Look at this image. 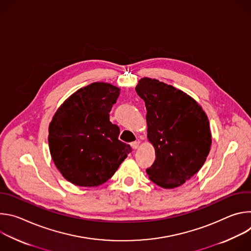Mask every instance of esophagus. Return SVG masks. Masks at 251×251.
<instances>
[{"mask_svg":"<svg viewBox=\"0 0 251 251\" xmlns=\"http://www.w3.org/2000/svg\"><path fill=\"white\" fill-rule=\"evenodd\" d=\"M139 144H140V142L139 141H134V142H132L131 143V147H132V149H134V150H136V149H138V147H139Z\"/></svg>","mask_w":251,"mask_h":251,"instance_id":"esophagus-1","label":"esophagus"}]
</instances>
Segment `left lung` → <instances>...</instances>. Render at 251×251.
Wrapping results in <instances>:
<instances>
[{
    "label": "left lung",
    "mask_w": 251,
    "mask_h": 251,
    "mask_svg": "<svg viewBox=\"0 0 251 251\" xmlns=\"http://www.w3.org/2000/svg\"><path fill=\"white\" fill-rule=\"evenodd\" d=\"M135 89L145 101L147 138L156 155L148 176L164 189L180 187L201 170L210 151L208 118L192 96L158 79L143 77Z\"/></svg>",
    "instance_id": "obj_1"
}]
</instances>
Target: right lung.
I'll use <instances>...</instances> for the list:
<instances>
[{"instance_id": "right-lung-1", "label": "right lung", "mask_w": 251, "mask_h": 251, "mask_svg": "<svg viewBox=\"0 0 251 251\" xmlns=\"http://www.w3.org/2000/svg\"><path fill=\"white\" fill-rule=\"evenodd\" d=\"M120 88L93 82L66 98L49 126L51 159L62 176L79 187H97L114 175L131 152L118 139L109 112Z\"/></svg>"}]
</instances>
